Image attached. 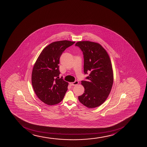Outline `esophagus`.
Returning <instances> with one entry per match:
<instances>
[{
    "label": "esophagus",
    "mask_w": 147,
    "mask_h": 147,
    "mask_svg": "<svg viewBox=\"0 0 147 147\" xmlns=\"http://www.w3.org/2000/svg\"><path fill=\"white\" fill-rule=\"evenodd\" d=\"M79 84V82L77 81H75L74 82H73V83H70V85L71 86H76Z\"/></svg>",
    "instance_id": "obj_1"
}]
</instances>
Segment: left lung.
Instances as JSON below:
<instances>
[{
    "instance_id": "1",
    "label": "left lung",
    "mask_w": 147,
    "mask_h": 147,
    "mask_svg": "<svg viewBox=\"0 0 147 147\" xmlns=\"http://www.w3.org/2000/svg\"><path fill=\"white\" fill-rule=\"evenodd\" d=\"M84 55V71L87 81H82L84 94L78 97L80 102L89 109L99 107L106 101L112 88L113 73L107 52L99 43L89 41L77 42Z\"/></svg>"
}]
</instances>
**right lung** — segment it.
Instances as JSON below:
<instances>
[{
  "label": "right lung",
  "instance_id": "right-lung-1",
  "mask_svg": "<svg viewBox=\"0 0 147 147\" xmlns=\"http://www.w3.org/2000/svg\"><path fill=\"white\" fill-rule=\"evenodd\" d=\"M75 41L61 40L50 43L43 49L33 67L32 84L38 97L45 104L61 102L67 90L68 83L59 78V58Z\"/></svg>",
  "mask_w": 147,
  "mask_h": 147
}]
</instances>
